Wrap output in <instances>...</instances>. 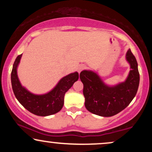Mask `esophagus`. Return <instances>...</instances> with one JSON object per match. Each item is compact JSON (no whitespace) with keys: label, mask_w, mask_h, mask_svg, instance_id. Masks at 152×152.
Segmentation results:
<instances>
[{"label":"esophagus","mask_w":152,"mask_h":152,"mask_svg":"<svg viewBox=\"0 0 152 152\" xmlns=\"http://www.w3.org/2000/svg\"><path fill=\"white\" fill-rule=\"evenodd\" d=\"M86 66H84V65H80V66L78 67V73H81V71L82 70H83V69H86Z\"/></svg>","instance_id":"esophagus-1"}]
</instances>
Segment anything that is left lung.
<instances>
[{
    "label": "left lung",
    "instance_id": "8db88e82",
    "mask_svg": "<svg viewBox=\"0 0 152 152\" xmlns=\"http://www.w3.org/2000/svg\"><path fill=\"white\" fill-rule=\"evenodd\" d=\"M126 59L130 64L129 74L126 81L114 86L105 84L94 71H81L80 78L83 84L85 106L88 111L109 117L121 112L132 102L139 88V73L137 59L130 49L127 50Z\"/></svg>",
    "mask_w": 152,
    "mask_h": 152
}]
</instances>
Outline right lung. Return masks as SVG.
<instances>
[{
    "label": "right lung",
    "instance_id": "1",
    "mask_svg": "<svg viewBox=\"0 0 152 152\" xmlns=\"http://www.w3.org/2000/svg\"><path fill=\"white\" fill-rule=\"evenodd\" d=\"M22 54L15 58L11 71V84L13 93L20 104L31 113L37 116H46L56 114L64 106V95L74 82L78 81V73L74 72L62 78L48 93L37 95L31 93L23 87L17 75V68Z\"/></svg>",
    "mask_w": 152,
    "mask_h": 152
}]
</instances>
